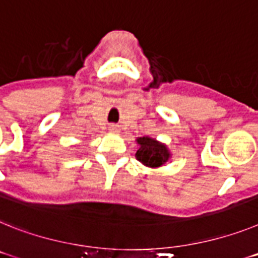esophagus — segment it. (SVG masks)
Returning <instances> with one entry per match:
<instances>
[{
    "label": "esophagus",
    "instance_id": "obj_1",
    "mask_svg": "<svg viewBox=\"0 0 258 258\" xmlns=\"http://www.w3.org/2000/svg\"><path fill=\"white\" fill-rule=\"evenodd\" d=\"M109 130H110V131H112V133H116V131H118V130H119V125L118 124H114V123H112V124L109 125Z\"/></svg>",
    "mask_w": 258,
    "mask_h": 258
}]
</instances>
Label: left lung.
Masks as SVG:
<instances>
[{
    "label": "left lung",
    "instance_id": "left-lung-1",
    "mask_svg": "<svg viewBox=\"0 0 258 258\" xmlns=\"http://www.w3.org/2000/svg\"><path fill=\"white\" fill-rule=\"evenodd\" d=\"M136 142L139 144V148L136 151V159L144 165L156 168V166H161L169 159V152L166 147L157 143L155 139L144 136L139 138Z\"/></svg>",
    "mask_w": 258,
    "mask_h": 258
}]
</instances>
